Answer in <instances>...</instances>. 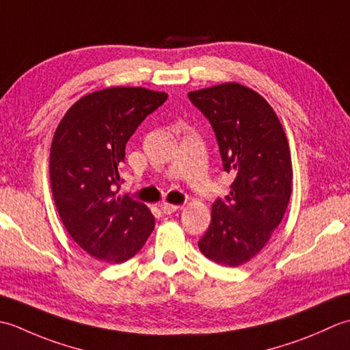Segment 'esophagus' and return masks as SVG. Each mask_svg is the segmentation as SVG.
Wrapping results in <instances>:
<instances>
[{
	"label": "esophagus",
	"mask_w": 350,
	"mask_h": 350,
	"mask_svg": "<svg viewBox=\"0 0 350 350\" xmlns=\"http://www.w3.org/2000/svg\"><path fill=\"white\" fill-rule=\"evenodd\" d=\"M178 208H180V205L169 204V202H163L161 204V211L165 213V215H172V213L178 211Z\"/></svg>",
	"instance_id": "esophagus-1"
}]
</instances>
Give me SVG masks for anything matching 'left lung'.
Masks as SVG:
<instances>
[{
	"instance_id": "1",
	"label": "left lung",
	"mask_w": 350,
	"mask_h": 350,
	"mask_svg": "<svg viewBox=\"0 0 350 350\" xmlns=\"http://www.w3.org/2000/svg\"><path fill=\"white\" fill-rule=\"evenodd\" d=\"M216 133L230 195L211 206V224L199 251L225 267L245 265L272 237L287 210L293 167L287 135L258 92L222 83L189 92Z\"/></svg>"
}]
</instances>
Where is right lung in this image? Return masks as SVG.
<instances>
[{"mask_svg": "<svg viewBox=\"0 0 350 350\" xmlns=\"http://www.w3.org/2000/svg\"><path fill=\"white\" fill-rule=\"evenodd\" d=\"M166 99V92L145 88L96 90L70 105L55 128L49 180L57 211L75 243L99 261L130 260L154 230L151 210L115 187L126 142Z\"/></svg>", "mask_w": 350, "mask_h": 350, "instance_id": "obj_1", "label": "right lung"}]
</instances>
